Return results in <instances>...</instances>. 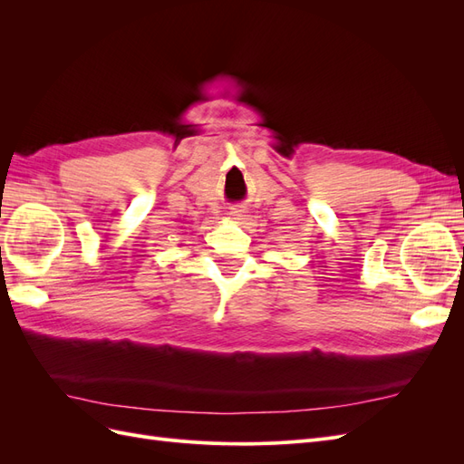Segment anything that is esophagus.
I'll return each mask as SVG.
<instances>
[{"label": "esophagus", "mask_w": 464, "mask_h": 464, "mask_svg": "<svg viewBox=\"0 0 464 464\" xmlns=\"http://www.w3.org/2000/svg\"><path fill=\"white\" fill-rule=\"evenodd\" d=\"M230 217L236 218V220H242V218L246 217V208H244V207H234V208L230 210Z\"/></svg>", "instance_id": "1"}]
</instances>
